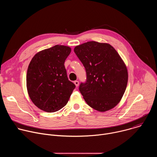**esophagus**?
Masks as SVG:
<instances>
[{
    "label": "esophagus",
    "instance_id": "34e87169",
    "mask_svg": "<svg viewBox=\"0 0 157 157\" xmlns=\"http://www.w3.org/2000/svg\"><path fill=\"white\" fill-rule=\"evenodd\" d=\"M74 83H75V84L76 85V87H78L79 86V81H75Z\"/></svg>",
    "mask_w": 157,
    "mask_h": 157
}]
</instances>
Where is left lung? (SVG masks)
I'll list each match as a JSON object with an SVG mask.
<instances>
[{
  "mask_svg": "<svg viewBox=\"0 0 157 157\" xmlns=\"http://www.w3.org/2000/svg\"><path fill=\"white\" fill-rule=\"evenodd\" d=\"M74 52L86 72V81L79 87L86 103L99 112L114 108L128 81L127 67L117 51L108 43L92 41L76 46Z\"/></svg>",
  "mask_w": 157,
  "mask_h": 157,
  "instance_id": "left-lung-1",
  "label": "left lung"
}]
</instances>
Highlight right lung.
I'll use <instances>...</instances> for the list:
<instances>
[{"mask_svg": "<svg viewBox=\"0 0 157 157\" xmlns=\"http://www.w3.org/2000/svg\"><path fill=\"white\" fill-rule=\"evenodd\" d=\"M71 48L55 45L37 53L27 73V87L33 103L41 110L54 113L62 109L76 87L68 80L64 63Z\"/></svg>", "mask_w": 157, "mask_h": 157, "instance_id": "right-lung-1", "label": "right lung"}]
</instances>
